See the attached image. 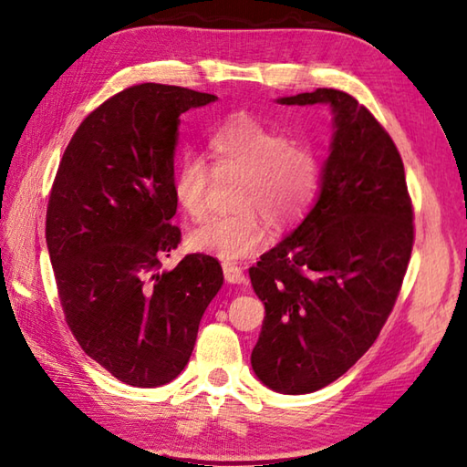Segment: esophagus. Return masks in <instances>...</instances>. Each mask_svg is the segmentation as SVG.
Returning <instances> with one entry per match:
<instances>
[{
    "label": "esophagus",
    "instance_id": "34e87169",
    "mask_svg": "<svg viewBox=\"0 0 467 467\" xmlns=\"http://www.w3.org/2000/svg\"><path fill=\"white\" fill-rule=\"evenodd\" d=\"M223 271H224V277H226L228 284H243V282H244L243 267L236 265V263L224 261V263H223Z\"/></svg>",
    "mask_w": 467,
    "mask_h": 467
}]
</instances>
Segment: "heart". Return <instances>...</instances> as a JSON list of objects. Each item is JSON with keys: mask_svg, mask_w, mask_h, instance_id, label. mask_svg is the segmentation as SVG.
Here are the masks:
<instances>
[{"mask_svg": "<svg viewBox=\"0 0 467 467\" xmlns=\"http://www.w3.org/2000/svg\"><path fill=\"white\" fill-rule=\"evenodd\" d=\"M212 167L220 177H241L236 214L214 218L190 234L193 251L223 259H244L277 231L300 224L315 206L322 183L320 150L308 140L239 112L228 116L208 139ZM212 169L198 155H185L173 171V198L192 220L206 216Z\"/></svg>", "mask_w": 467, "mask_h": 467, "instance_id": "obj_1", "label": "heart"}]
</instances>
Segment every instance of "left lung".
I'll return each instance as SVG.
<instances>
[{
    "mask_svg": "<svg viewBox=\"0 0 467 467\" xmlns=\"http://www.w3.org/2000/svg\"><path fill=\"white\" fill-rule=\"evenodd\" d=\"M277 101L330 106L335 132L315 208L249 269L265 304L251 366L275 392L310 394L355 366L392 312L412 204L394 140L353 96L322 88Z\"/></svg>",
    "mask_w": 467,
    "mask_h": 467,
    "instance_id": "left-lung-1",
    "label": "left lung"
}]
</instances>
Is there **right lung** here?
Listing matches in <instances>:
<instances>
[{"label": "right lung", "mask_w": 467, "mask_h": 467, "mask_svg": "<svg viewBox=\"0 0 467 467\" xmlns=\"http://www.w3.org/2000/svg\"><path fill=\"white\" fill-rule=\"evenodd\" d=\"M218 98L140 83L106 99L65 149L47 208V247L67 325L116 379L169 384L188 366L220 263L192 253L171 271L180 116Z\"/></svg>", "instance_id": "1"}]
</instances>
